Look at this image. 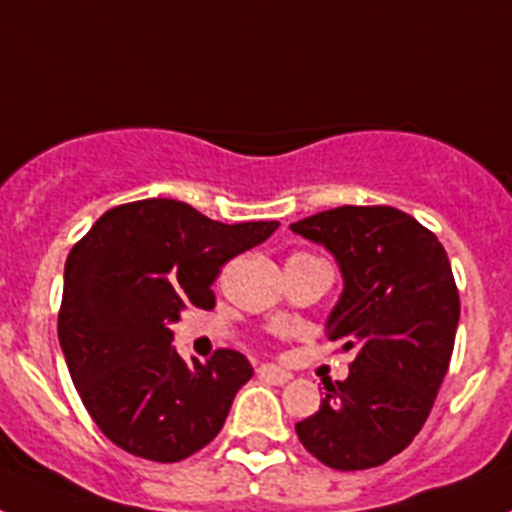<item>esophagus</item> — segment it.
<instances>
[{"label": "esophagus", "instance_id": "esophagus-1", "mask_svg": "<svg viewBox=\"0 0 512 512\" xmlns=\"http://www.w3.org/2000/svg\"><path fill=\"white\" fill-rule=\"evenodd\" d=\"M259 377L266 379V382H271V384H287L289 379H292V374H289L287 369H282V366L264 364L259 369Z\"/></svg>", "mask_w": 512, "mask_h": 512}]
</instances>
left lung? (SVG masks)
<instances>
[{
	"label": "left lung",
	"mask_w": 512,
	"mask_h": 512,
	"mask_svg": "<svg viewBox=\"0 0 512 512\" xmlns=\"http://www.w3.org/2000/svg\"><path fill=\"white\" fill-rule=\"evenodd\" d=\"M289 230L336 259L343 292L325 336L356 356L320 410L295 425L325 467H379L415 438L449 372L459 292L431 230L395 207L343 205Z\"/></svg>",
	"instance_id": "left-lung-1"
}]
</instances>
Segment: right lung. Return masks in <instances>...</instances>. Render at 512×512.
I'll list each match as a JSON object with an SVG mask.
<instances>
[{
	"mask_svg": "<svg viewBox=\"0 0 512 512\" xmlns=\"http://www.w3.org/2000/svg\"><path fill=\"white\" fill-rule=\"evenodd\" d=\"M277 220L225 225L187 202L112 207L71 248L58 341L99 431L128 454L182 461L220 433L235 392L253 377L238 351L192 364L171 346L189 305H215L220 266L259 246Z\"/></svg>",
	"mask_w": 512,
	"mask_h": 512,
	"instance_id": "right-lung-1",
	"label": "right lung"
}]
</instances>
